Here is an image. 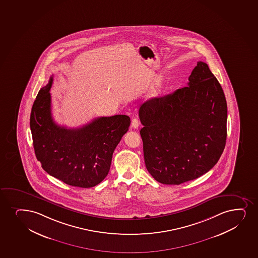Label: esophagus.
<instances>
[{
    "instance_id": "1",
    "label": "esophagus",
    "mask_w": 258,
    "mask_h": 258,
    "mask_svg": "<svg viewBox=\"0 0 258 258\" xmlns=\"http://www.w3.org/2000/svg\"><path fill=\"white\" fill-rule=\"evenodd\" d=\"M139 125L140 122L139 121H138V119H132V121H131V127H133V128H138V127H139Z\"/></svg>"
}]
</instances>
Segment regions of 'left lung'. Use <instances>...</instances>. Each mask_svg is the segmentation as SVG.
<instances>
[{
  "label": "left lung",
  "instance_id": "1",
  "mask_svg": "<svg viewBox=\"0 0 258 258\" xmlns=\"http://www.w3.org/2000/svg\"><path fill=\"white\" fill-rule=\"evenodd\" d=\"M187 86L140 107L146 167L166 185L197 179L215 166L227 137V103L207 64L199 61Z\"/></svg>",
  "mask_w": 258,
  "mask_h": 258
}]
</instances>
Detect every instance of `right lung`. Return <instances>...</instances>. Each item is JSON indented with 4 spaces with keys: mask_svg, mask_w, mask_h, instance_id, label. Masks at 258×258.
<instances>
[{
    "mask_svg": "<svg viewBox=\"0 0 258 258\" xmlns=\"http://www.w3.org/2000/svg\"><path fill=\"white\" fill-rule=\"evenodd\" d=\"M52 77L32 107L30 128L34 152L43 169L67 185L92 187L103 181L112 155L131 125L130 116H103L77 128L57 124L52 116Z\"/></svg>",
    "mask_w": 258,
    "mask_h": 258,
    "instance_id": "add662e5",
    "label": "right lung"
}]
</instances>
